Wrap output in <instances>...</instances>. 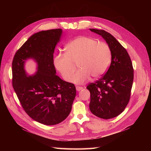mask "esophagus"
I'll return each instance as SVG.
<instances>
[{
    "mask_svg": "<svg viewBox=\"0 0 151 151\" xmlns=\"http://www.w3.org/2000/svg\"><path fill=\"white\" fill-rule=\"evenodd\" d=\"M83 89V87H81V86H76V89H77V91H79L82 90Z\"/></svg>",
    "mask_w": 151,
    "mask_h": 151,
    "instance_id": "obj_1",
    "label": "esophagus"
}]
</instances>
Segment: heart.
<instances>
[{"instance_id": "1", "label": "heart", "mask_w": 151, "mask_h": 151, "mask_svg": "<svg viewBox=\"0 0 151 151\" xmlns=\"http://www.w3.org/2000/svg\"><path fill=\"white\" fill-rule=\"evenodd\" d=\"M66 53H59L53 60L54 66L65 81L70 82L77 63L80 70L73 82L83 84L90 76L98 78L106 72L111 61V50L105 42L89 36H81L68 43Z\"/></svg>"}]
</instances>
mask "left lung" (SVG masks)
<instances>
[{
	"mask_svg": "<svg viewBox=\"0 0 151 151\" xmlns=\"http://www.w3.org/2000/svg\"><path fill=\"white\" fill-rule=\"evenodd\" d=\"M101 35L111 50V62L104 76L87 89L90 91L89 109L93 115L110 119L121 114L130 101L134 81V68L126 49L110 33L90 29Z\"/></svg>",
	"mask_w": 151,
	"mask_h": 151,
	"instance_id": "obj_1",
	"label": "left lung"
}]
</instances>
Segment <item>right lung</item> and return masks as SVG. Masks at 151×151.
<instances>
[{
  "label": "right lung",
  "mask_w": 151,
  "mask_h": 151,
  "mask_svg": "<svg viewBox=\"0 0 151 151\" xmlns=\"http://www.w3.org/2000/svg\"><path fill=\"white\" fill-rule=\"evenodd\" d=\"M62 33L61 29H54L32 35L16 52L12 63V86L22 108L32 119L46 125L65 119L76 95L74 84L56 75L53 53ZM29 58L38 63L37 72L31 76L24 69Z\"/></svg>",
  "instance_id": "right-lung-1"
}]
</instances>
